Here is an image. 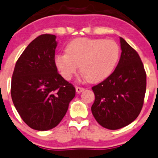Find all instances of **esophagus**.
Segmentation results:
<instances>
[{
    "label": "esophagus",
    "instance_id": "1",
    "mask_svg": "<svg viewBox=\"0 0 158 158\" xmlns=\"http://www.w3.org/2000/svg\"><path fill=\"white\" fill-rule=\"evenodd\" d=\"M75 89H76V91L77 93H81V91H84V88H81V87H78V86H77L76 88H75Z\"/></svg>",
    "mask_w": 158,
    "mask_h": 158
}]
</instances>
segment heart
<instances>
[{"instance_id":"obj_1","label":"heart","mask_w":158,"mask_h":158,"mask_svg":"<svg viewBox=\"0 0 158 158\" xmlns=\"http://www.w3.org/2000/svg\"><path fill=\"white\" fill-rule=\"evenodd\" d=\"M64 54L55 56L56 67L69 81L77 72L91 83L105 80L113 72L120 56L118 44L102 39L77 38L68 43Z\"/></svg>"}]
</instances>
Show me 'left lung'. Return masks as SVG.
I'll return each instance as SVG.
<instances>
[{
  "instance_id": "8db88e82",
  "label": "left lung",
  "mask_w": 158,
  "mask_h": 158,
  "mask_svg": "<svg viewBox=\"0 0 158 158\" xmlns=\"http://www.w3.org/2000/svg\"><path fill=\"white\" fill-rule=\"evenodd\" d=\"M122 53L112 74L92 87L95 99L91 112L96 121L109 130L130 124L140 113L147 86V75L139 54L120 38Z\"/></svg>"
}]
</instances>
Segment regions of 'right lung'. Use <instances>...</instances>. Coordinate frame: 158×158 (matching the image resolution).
<instances>
[{
  "label": "right lung",
  "mask_w": 158,
  "mask_h": 158,
  "mask_svg": "<svg viewBox=\"0 0 158 158\" xmlns=\"http://www.w3.org/2000/svg\"><path fill=\"white\" fill-rule=\"evenodd\" d=\"M56 35L44 34L29 43L17 60L10 94L21 118L30 128H54L67 113L75 88L57 72Z\"/></svg>",
  "instance_id": "right-lung-1"
}]
</instances>
